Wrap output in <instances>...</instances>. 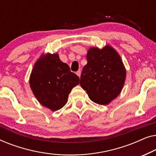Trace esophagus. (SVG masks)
Returning a JSON list of instances; mask_svg holds the SVG:
<instances>
[{"label": "esophagus", "instance_id": "34e87169", "mask_svg": "<svg viewBox=\"0 0 156 156\" xmlns=\"http://www.w3.org/2000/svg\"><path fill=\"white\" fill-rule=\"evenodd\" d=\"M76 75L79 76V77H80V76H81V70L80 69L78 70V71L76 72Z\"/></svg>", "mask_w": 156, "mask_h": 156}]
</instances>
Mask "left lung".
I'll list each match as a JSON object with an SVG mask.
<instances>
[{
    "label": "left lung",
    "mask_w": 156,
    "mask_h": 156,
    "mask_svg": "<svg viewBox=\"0 0 156 156\" xmlns=\"http://www.w3.org/2000/svg\"><path fill=\"white\" fill-rule=\"evenodd\" d=\"M83 67L80 85L91 101L106 105L118 97L124 84L126 71L118 52L112 47L91 48Z\"/></svg>",
    "instance_id": "8db88e82"
}]
</instances>
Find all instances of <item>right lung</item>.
<instances>
[{
	"label": "right lung",
	"mask_w": 156,
	"mask_h": 156,
	"mask_svg": "<svg viewBox=\"0 0 156 156\" xmlns=\"http://www.w3.org/2000/svg\"><path fill=\"white\" fill-rule=\"evenodd\" d=\"M79 84V76L59 59L57 53L41 55L30 76V86L36 99L52 111L62 108L72 88Z\"/></svg>",
	"instance_id": "1"
}]
</instances>
